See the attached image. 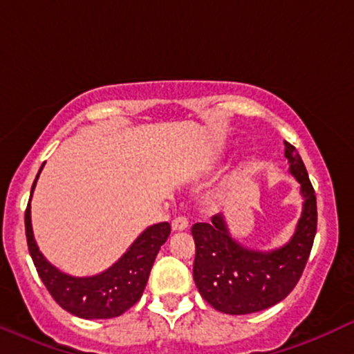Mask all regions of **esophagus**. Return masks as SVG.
<instances>
[{
	"instance_id": "obj_1",
	"label": "esophagus",
	"mask_w": 354,
	"mask_h": 354,
	"mask_svg": "<svg viewBox=\"0 0 354 354\" xmlns=\"http://www.w3.org/2000/svg\"><path fill=\"white\" fill-rule=\"evenodd\" d=\"M188 218H185V216H176L171 221V226H173V230L174 231H185L186 228H188Z\"/></svg>"
}]
</instances>
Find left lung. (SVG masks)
<instances>
[{
	"label": "left lung",
	"instance_id": "left-lung-1",
	"mask_svg": "<svg viewBox=\"0 0 354 354\" xmlns=\"http://www.w3.org/2000/svg\"><path fill=\"white\" fill-rule=\"evenodd\" d=\"M284 156L304 198L301 218L288 245L273 251L248 250L231 238L223 214L191 228L196 248L194 283L203 298L226 315H250L281 301L293 291L310 258L318 225L315 189L301 156L288 141Z\"/></svg>",
	"mask_w": 354,
	"mask_h": 354
}]
</instances>
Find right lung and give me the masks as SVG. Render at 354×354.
I'll return each mask as SVG.
<instances>
[{
    "instance_id": "right-lung-1",
    "label": "right lung",
    "mask_w": 354,
    "mask_h": 354,
    "mask_svg": "<svg viewBox=\"0 0 354 354\" xmlns=\"http://www.w3.org/2000/svg\"><path fill=\"white\" fill-rule=\"evenodd\" d=\"M43 166L39 168V171ZM39 173L36 174L38 180ZM31 186V194L36 186ZM31 201V198H30ZM24 230H26L28 250L38 271L39 278L50 291L56 303L63 310L84 319L116 318L140 301L149 271L160 248L165 245L171 233L169 223H158L145 230L129 250L103 273L88 278H75L61 273L58 268L46 261L36 246L33 230H31L30 203L24 211Z\"/></svg>"
}]
</instances>
